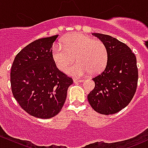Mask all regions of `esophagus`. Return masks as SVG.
I'll use <instances>...</instances> for the list:
<instances>
[{
	"mask_svg": "<svg viewBox=\"0 0 148 148\" xmlns=\"http://www.w3.org/2000/svg\"><path fill=\"white\" fill-rule=\"evenodd\" d=\"M74 82L75 83H77V82H84V80L83 79H74Z\"/></svg>",
	"mask_w": 148,
	"mask_h": 148,
	"instance_id": "34e87169",
	"label": "esophagus"
}]
</instances>
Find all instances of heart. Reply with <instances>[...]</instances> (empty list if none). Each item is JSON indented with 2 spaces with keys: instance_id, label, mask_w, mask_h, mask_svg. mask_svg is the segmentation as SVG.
Returning <instances> with one entry per match:
<instances>
[{
  "instance_id": "heart-1",
  "label": "heart",
  "mask_w": 148,
  "mask_h": 148,
  "mask_svg": "<svg viewBox=\"0 0 148 148\" xmlns=\"http://www.w3.org/2000/svg\"><path fill=\"white\" fill-rule=\"evenodd\" d=\"M78 62L69 69L67 73L74 77H81L90 71L100 73L108 62V51L105 44L80 33H74L55 44L51 49V58L60 71H65L74 62Z\"/></svg>"
}]
</instances>
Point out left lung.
<instances>
[{
    "label": "left lung",
    "instance_id": "8db88e82",
    "mask_svg": "<svg viewBox=\"0 0 148 148\" xmlns=\"http://www.w3.org/2000/svg\"><path fill=\"white\" fill-rule=\"evenodd\" d=\"M107 46L108 62L104 71L92 79L95 86L87 98L97 112L115 114L129 104L136 92L138 69L135 53L117 38L102 34H92Z\"/></svg>",
    "mask_w": 148,
    "mask_h": 148
}]
</instances>
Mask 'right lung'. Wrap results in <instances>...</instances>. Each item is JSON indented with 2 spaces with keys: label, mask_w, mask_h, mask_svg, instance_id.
Returning <instances> with one entry per match:
<instances>
[{
  "label": "right lung",
  "mask_w": 148,
  "mask_h": 148,
  "mask_svg": "<svg viewBox=\"0 0 148 148\" xmlns=\"http://www.w3.org/2000/svg\"><path fill=\"white\" fill-rule=\"evenodd\" d=\"M58 35L36 40L15 57L10 70L13 97L30 115L49 119L59 114L73 79L62 72L51 58Z\"/></svg>",
  "instance_id": "1"
}]
</instances>
